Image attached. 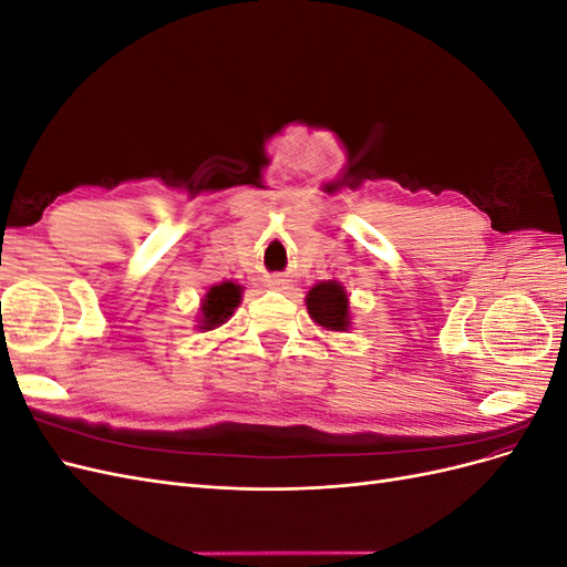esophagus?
I'll return each mask as SVG.
<instances>
[{
    "mask_svg": "<svg viewBox=\"0 0 567 567\" xmlns=\"http://www.w3.org/2000/svg\"><path fill=\"white\" fill-rule=\"evenodd\" d=\"M267 286L274 290H286L288 288V279L281 277V274H274V277L267 279Z\"/></svg>",
    "mask_w": 567,
    "mask_h": 567,
    "instance_id": "34e87169",
    "label": "esophagus"
}]
</instances>
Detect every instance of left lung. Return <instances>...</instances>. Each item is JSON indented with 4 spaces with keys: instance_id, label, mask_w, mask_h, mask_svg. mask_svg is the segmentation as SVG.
I'll return each instance as SVG.
<instances>
[{
    "instance_id": "8db88e82",
    "label": "left lung",
    "mask_w": 567,
    "mask_h": 567,
    "mask_svg": "<svg viewBox=\"0 0 567 567\" xmlns=\"http://www.w3.org/2000/svg\"><path fill=\"white\" fill-rule=\"evenodd\" d=\"M307 312L326 331L350 329V298L338 281H319L305 298Z\"/></svg>"
}]
</instances>
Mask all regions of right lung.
Segmentation results:
<instances>
[{
	"label": "right lung",
	"instance_id": "1",
	"mask_svg": "<svg viewBox=\"0 0 567 567\" xmlns=\"http://www.w3.org/2000/svg\"><path fill=\"white\" fill-rule=\"evenodd\" d=\"M241 293H244V288L234 281H221L217 286H213L200 302L198 329L213 331V329H217V326L225 323L234 315L238 302H241Z\"/></svg>",
	"mask_w": 567,
	"mask_h": 567
}]
</instances>
